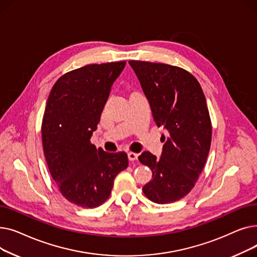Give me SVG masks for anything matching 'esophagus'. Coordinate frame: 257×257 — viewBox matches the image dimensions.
<instances>
[{"instance_id": "1", "label": "esophagus", "mask_w": 257, "mask_h": 257, "mask_svg": "<svg viewBox=\"0 0 257 257\" xmlns=\"http://www.w3.org/2000/svg\"><path fill=\"white\" fill-rule=\"evenodd\" d=\"M138 157H139V154H138V153H134V152H129V153H128V158H129L130 161L137 160Z\"/></svg>"}]
</instances>
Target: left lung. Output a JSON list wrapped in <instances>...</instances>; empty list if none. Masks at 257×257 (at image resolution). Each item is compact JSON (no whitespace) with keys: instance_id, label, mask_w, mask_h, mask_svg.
Listing matches in <instances>:
<instances>
[{"instance_id":"1","label":"left lung","mask_w":257,"mask_h":257,"mask_svg":"<svg viewBox=\"0 0 257 257\" xmlns=\"http://www.w3.org/2000/svg\"><path fill=\"white\" fill-rule=\"evenodd\" d=\"M129 64L156 125L168 131L159 159L148 151L139 156L153 174L143 192L154 203H172L193 190L206 163L212 132L206 99L198 80L182 67L140 60Z\"/></svg>"}]
</instances>
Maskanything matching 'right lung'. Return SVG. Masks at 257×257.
<instances>
[{"label": "right lung", "instance_id": "add662e5", "mask_svg": "<svg viewBox=\"0 0 257 257\" xmlns=\"http://www.w3.org/2000/svg\"><path fill=\"white\" fill-rule=\"evenodd\" d=\"M126 61L87 64L53 85L42 123L44 154L53 180L71 203L98 207L109 198L125 152L107 153L90 143L104 105Z\"/></svg>", "mask_w": 257, "mask_h": 257}]
</instances>
